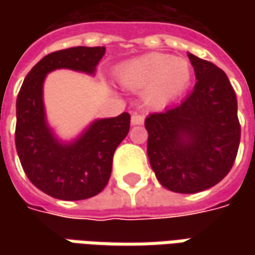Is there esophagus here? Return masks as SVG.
Segmentation results:
<instances>
[{"instance_id":"34e87169","label":"esophagus","mask_w":255,"mask_h":255,"mask_svg":"<svg viewBox=\"0 0 255 255\" xmlns=\"http://www.w3.org/2000/svg\"><path fill=\"white\" fill-rule=\"evenodd\" d=\"M144 122V118H143L142 115H133L132 119H130V123H132L133 126H137V125H143Z\"/></svg>"}]
</instances>
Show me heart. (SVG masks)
<instances>
[{
  "mask_svg": "<svg viewBox=\"0 0 255 255\" xmlns=\"http://www.w3.org/2000/svg\"><path fill=\"white\" fill-rule=\"evenodd\" d=\"M116 78L125 89L143 91V101L153 109H162L174 101L190 84V64L167 54H147L123 64Z\"/></svg>",
  "mask_w": 255,
  "mask_h": 255,
  "instance_id": "1",
  "label": "heart"
}]
</instances>
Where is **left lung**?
Wrapping results in <instances>:
<instances>
[{
    "label": "left lung",
    "instance_id": "1",
    "mask_svg": "<svg viewBox=\"0 0 255 255\" xmlns=\"http://www.w3.org/2000/svg\"><path fill=\"white\" fill-rule=\"evenodd\" d=\"M197 82L190 95L162 113L149 115L147 156L156 179L174 193H199L221 181L240 144L237 99L227 75L187 54Z\"/></svg>",
    "mask_w": 255,
    "mask_h": 255
}]
</instances>
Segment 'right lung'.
I'll use <instances>...</instances> for the list:
<instances>
[{
	"label": "right lung",
	"instance_id": "right-lung-1",
	"mask_svg": "<svg viewBox=\"0 0 255 255\" xmlns=\"http://www.w3.org/2000/svg\"><path fill=\"white\" fill-rule=\"evenodd\" d=\"M105 51V46H75L46 55L26 75L16 98L15 146L22 169L35 187L59 200H84L105 189L130 115L95 119L76 137L64 140L48 123L45 79L56 69L93 76Z\"/></svg>",
	"mask_w": 255,
	"mask_h": 255
}]
</instances>
